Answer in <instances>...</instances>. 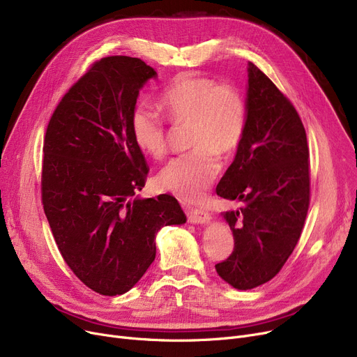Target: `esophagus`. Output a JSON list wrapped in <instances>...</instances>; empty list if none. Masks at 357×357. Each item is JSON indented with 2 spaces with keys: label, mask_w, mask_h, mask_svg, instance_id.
<instances>
[{
  "label": "esophagus",
  "mask_w": 357,
  "mask_h": 357,
  "mask_svg": "<svg viewBox=\"0 0 357 357\" xmlns=\"http://www.w3.org/2000/svg\"><path fill=\"white\" fill-rule=\"evenodd\" d=\"M185 211H186V217H188V220L194 224H205V222H208L211 218L208 211H205L198 207H186Z\"/></svg>",
  "instance_id": "obj_1"
}]
</instances>
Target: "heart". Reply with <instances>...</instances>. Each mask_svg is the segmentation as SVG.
<instances>
[{
  "instance_id": "obj_1",
  "label": "heart",
  "mask_w": 357,
  "mask_h": 357,
  "mask_svg": "<svg viewBox=\"0 0 357 357\" xmlns=\"http://www.w3.org/2000/svg\"><path fill=\"white\" fill-rule=\"evenodd\" d=\"M165 116L176 127H188L192 152L169 162L158 175L160 188L183 201H198L217 178L221 163L240 147L248 126L245 93L233 84L183 72L160 96ZM131 136L136 146L152 159L167 153V128L162 116L137 104L130 116Z\"/></svg>"
}]
</instances>
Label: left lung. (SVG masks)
<instances>
[{
  "instance_id": "left-lung-1",
  "label": "left lung",
  "mask_w": 357,
  "mask_h": 357,
  "mask_svg": "<svg viewBox=\"0 0 357 357\" xmlns=\"http://www.w3.org/2000/svg\"><path fill=\"white\" fill-rule=\"evenodd\" d=\"M310 149L288 97L249 63L248 126L217 195L241 207L224 218L234 237L231 255L215 265L237 289L275 278L301 237L310 207Z\"/></svg>"
}]
</instances>
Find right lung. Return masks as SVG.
I'll return each mask as SVG.
<instances>
[{"label": "right lung", "mask_w": 357, "mask_h": 357, "mask_svg": "<svg viewBox=\"0 0 357 357\" xmlns=\"http://www.w3.org/2000/svg\"><path fill=\"white\" fill-rule=\"evenodd\" d=\"M156 70L139 58L107 56L65 93L46 128L42 204L56 245L89 289L133 288L156 256L155 236L183 224L169 194L135 198L149 166L130 128L140 88Z\"/></svg>", "instance_id": "1"}]
</instances>
